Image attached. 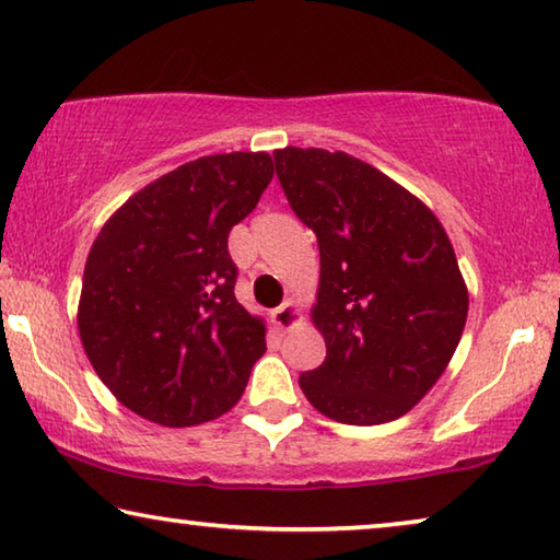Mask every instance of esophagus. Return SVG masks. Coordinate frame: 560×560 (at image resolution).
<instances>
[{"label": "esophagus", "instance_id": "34e87169", "mask_svg": "<svg viewBox=\"0 0 560 560\" xmlns=\"http://www.w3.org/2000/svg\"><path fill=\"white\" fill-rule=\"evenodd\" d=\"M298 305L292 303V300H285V303H282L280 307H275L272 310V323L278 325L280 330H288V328H292V325L298 323Z\"/></svg>", "mask_w": 560, "mask_h": 560}]
</instances>
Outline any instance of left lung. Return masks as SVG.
I'll use <instances>...</instances> for the list:
<instances>
[{"label": "left lung", "instance_id": "left-lung-1", "mask_svg": "<svg viewBox=\"0 0 560 560\" xmlns=\"http://www.w3.org/2000/svg\"><path fill=\"white\" fill-rule=\"evenodd\" d=\"M292 212L315 232L320 368L300 388L323 416L381 425L433 388L458 348L468 290L445 230L406 187L346 152L275 150Z\"/></svg>", "mask_w": 560, "mask_h": 560}]
</instances>
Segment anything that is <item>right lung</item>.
<instances>
[{
  "label": "right lung",
  "instance_id": "obj_1",
  "mask_svg": "<svg viewBox=\"0 0 560 560\" xmlns=\"http://www.w3.org/2000/svg\"><path fill=\"white\" fill-rule=\"evenodd\" d=\"M272 172L268 152L187 162L132 195L94 240L77 325L94 373L137 416L200 425L243 395L268 346L235 298L228 235Z\"/></svg>",
  "mask_w": 560,
  "mask_h": 560
}]
</instances>
